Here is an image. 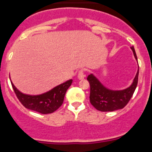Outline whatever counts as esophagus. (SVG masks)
Masks as SVG:
<instances>
[{
    "label": "esophagus",
    "mask_w": 152,
    "mask_h": 152,
    "mask_svg": "<svg viewBox=\"0 0 152 152\" xmlns=\"http://www.w3.org/2000/svg\"><path fill=\"white\" fill-rule=\"evenodd\" d=\"M85 75L84 73V70H80L78 73V79H83L85 78Z\"/></svg>",
    "instance_id": "34e87169"
}]
</instances>
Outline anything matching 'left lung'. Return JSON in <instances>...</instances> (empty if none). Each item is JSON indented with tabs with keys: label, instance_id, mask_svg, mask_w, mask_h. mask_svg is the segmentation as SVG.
Masks as SVG:
<instances>
[{
	"label": "left lung",
	"instance_id": "8db88e82",
	"mask_svg": "<svg viewBox=\"0 0 152 152\" xmlns=\"http://www.w3.org/2000/svg\"><path fill=\"white\" fill-rule=\"evenodd\" d=\"M131 49L137 61L136 53L134 47ZM139 70L134 79L133 82L129 88L123 90L114 91L104 87L100 81L93 73L88 75V81L90 83V102L91 104L100 111H113L122 109L128 104L133 96L138 82Z\"/></svg>",
	"mask_w": 152,
	"mask_h": 152
}]
</instances>
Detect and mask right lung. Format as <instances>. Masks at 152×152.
Masks as SVG:
<instances>
[{"instance_id":"1","label":"right lung","mask_w":152,"mask_h":152,"mask_svg":"<svg viewBox=\"0 0 152 152\" xmlns=\"http://www.w3.org/2000/svg\"><path fill=\"white\" fill-rule=\"evenodd\" d=\"M72 82L73 80L69 79L67 82L57 85L46 93L39 95H29L23 94L18 91L11 81L13 90L20 103L26 108L43 114L51 113L56 111L62 104L66 91L71 85Z\"/></svg>"}]
</instances>
